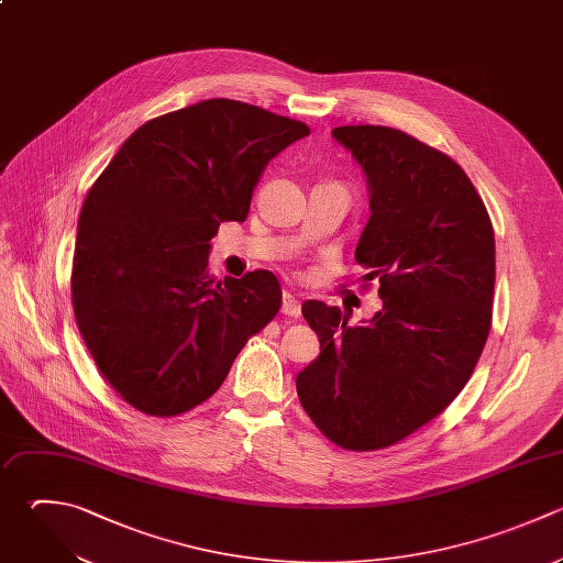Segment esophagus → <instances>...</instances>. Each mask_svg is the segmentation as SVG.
<instances>
[{"label":"esophagus","mask_w":563,"mask_h":563,"mask_svg":"<svg viewBox=\"0 0 563 563\" xmlns=\"http://www.w3.org/2000/svg\"><path fill=\"white\" fill-rule=\"evenodd\" d=\"M282 312L297 319V317L301 314V303H299V299H297L295 295H290V292H284V297H282Z\"/></svg>","instance_id":"esophagus-1"}]
</instances>
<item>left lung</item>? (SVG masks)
Returning a JSON list of instances; mask_svg holds the SVG:
<instances>
[{"mask_svg": "<svg viewBox=\"0 0 563 563\" xmlns=\"http://www.w3.org/2000/svg\"><path fill=\"white\" fill-rule=\"evenodd\" d=\"M332 136L367 180L372 216L354 257L383 308L350 325L336 306L303 301L321 354L297 374V394L334 444L374 451L435 418L471 378L490 330L495 238L446 154L380 125Z\"/></svg>", "mask_w": 563, "mask_h": 563, "instance_id": "obj_1", "label": "left lung"}]
</instances>
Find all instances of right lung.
Returning a JSON list of instances; mask_svg holds the SVG:
<instances>
[{"label":"right lung","instance_id":"right-lung-1","mask_svg":"<svg viewBox=\"0 0 563 563\" xmlns=\"http://www.w3.org/2000/svg\"><path fill=\"white\" fill-rule=\"evenodd\" d=\"M306 123L209 99L141 125L86 196L73 264L81 336L108 383L150 416L218 391L279 310L271 271L218 282L211 238L244 222L266 165Z\"/></svg>","mask_w":563,"mask_h":563}]
</instances>
